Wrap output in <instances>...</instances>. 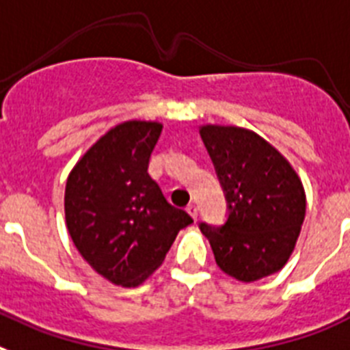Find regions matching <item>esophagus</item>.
<instances>
[{
  "label": "esophagus",
  "mask_w": 350,
  "mask_h": 350,
  "mask_svg": "<svg viewBox=\"0 0 350 350\" xmlns=\"http://www.w3.org/2000/svg\"><path fill=\"white\" fill-rule=\"evenodd\" d=\"M187 211H188V215L193 218V220H197V206L193 204V202H192V204L187 206Z\"/></svg>",
  "instance_id": "obj_1"
}]
</instances>
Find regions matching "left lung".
<instances>
[{
    "mask_svg": "<svg viewBox=\"0 0 350 350\" xmlns=\"http://www.w3.org/2000/svg\"><path fill=\"white\" fill-rule=\"evenodd\" d=\"M199 133L229 204L226 226L200 224L218 267L247 284L280 271L305 220L301 178L254 130L209 123L200 124Z\"/></svg>",
    "mask_w": 350,
    "mask_h": 350,
    "instance_id": "1",
    "label": "left lung"
}]
</instances>
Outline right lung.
<instances>
[{
  "instance_id": "right-lung-1",
  "label": "right lung",
  "mask_w": 350,
  "mask_h": 350,
  "mask_svg": "<svg viewBox=\"0 0 350 350\" xmlns=\"http://www.w3.org/2000/svg\"><path fill=\"white\" fill-rule=\"evenodd\" d=\"M162 123H118L79 158L65 187L70 238L98 275L137 287L162 266L192 217L167 202L148 174Z\"/></svg>"
}]
</instances>
